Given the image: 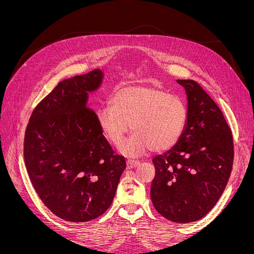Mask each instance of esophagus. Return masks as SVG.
<instances>
[{"mask_svg": "<svg viewBox=\"0 0 254 254\" xmlns=\"http://www.w3.org/2000/svg\"><path fill=\"white\" fill-rule=\"evenodd\" d=\"M139 164H140L139 161H135V160H127L126 161V165H127L128 170H130V168H134Z\"/></svg>", "mask_w": 254, "mask_h": 254, "instance_id": "obj_1", "label": "esophagus"}]
</instances>
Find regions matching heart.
<instances>
[{
  "label": "heart",
  "mask_w": 254,
  "mask_h": 254,
  "mask_svg": "<svg viewBox=\"0 0 254 254\" xmlns=\"http://www.w3.org/2000/svg\"><path fill=\"white\" fill-rule=\"evenodd\" d=\"M111 105L97 111V123L106 139L117 147L131 129L134 132L122 147L127 156L151 149L167 151L179 143L189 120L187 104L178 96L152 86H125L112 96Z\"/></svg>",
  "instance_id": "heart-1"
}]
</instances>
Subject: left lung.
I'll return each instance as SVG.
<instances>
[{"mask_svg": "<svg viewBox=\"0 0 254 254\" xmlns=\"http://www.w3.org/2000/svg\"><path fill=\"white\" fill-rule=\"evenodd\" d=\"M177 82L187 92L188 125L174 148L152 159L150 197L163 217L187 224L202 218L224 193L234 145L231 129L209 94L195 80Z\"/></svg>", "mask_w": 254, "mask_h": 254, "instance_id": "8db88e82", "label": "left lung"}]
</instances>
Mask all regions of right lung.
Returning <instances> with one entry per match:
<instances>
[{
    "instance_id": "add662e5",
    "label": "right lung",
    "mask_w": 254,
    "mask_h": 254,
    "mask_svg": "<svg viewBox=\"0 0 254 254\" xmlns=\"http://www.w3.org/2000/svg\"><path fill=\"white\" fill-rule=\"evenodd\" d=\"M99 70L60 81L33 111L24 137L26 170L38 196L61 219L86 222L111 205L125 158L115 155L88 107Z\"/></svg>"
}]
</instances>
